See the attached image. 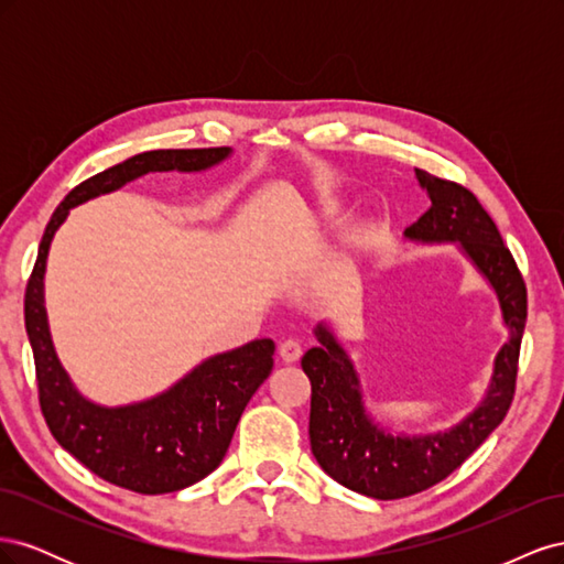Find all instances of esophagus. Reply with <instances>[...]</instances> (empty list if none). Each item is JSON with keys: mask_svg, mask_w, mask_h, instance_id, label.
Wrapping results in <instances>:
<instances>
[{"mask_svg": "<svg viewBox=\"0 0 564 564\" xmlns=\"http://www.w3.org/2000/svg\"><path fill=\"white\" fill-rule=\"evenodd\" d=\"M301 355H303V348L296 338H284L280 344V357L284 362H296Z\"/></svg>", "mask_w": 564, "mask_h": 564, "instance_id": "1", "label": "esophagus"}]
</instances>
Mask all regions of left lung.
Returning a JSON list of instances; mask_svg holds the SVG:
<instances>
[{
  "label": "left lung",
  "mask_w": 564,
  "mask_h": 564,
  "mask_svg": "<svg viewBox=\"0 0 564 564\" xmlns=\"http://www.w3.org/2000/svg\"><path fill=\"white\" fill-rule=\"evenodd\" d=\"M431 209L404 230L414 242H458L497 292L508 344L494 360L489 390L464 421L435 435H392L365 409L360 377L327 324H317L319 344L303 355L311 379V449L338 485L371 499H404L452 475L482 445L508 414L516 395L518 357L527 322V286L513 253L491 216L468 187L416 169Z\"/></svg>",
  "instance_id": "8db88e82"
}]
</instances>
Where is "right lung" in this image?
<instances>
[{
  "label": "right lung",
  "instance_id": "right-lung-1",
  "mask_svg": "<svg viewBox=\"0 0 564 564\" xmlns=\"http://www.w3.org/2000/svg\"><path fill=\"white\" fill-rule=\"evenodd\" d=\"M230 148L150 150L100 172L65 195L42 235L25 286V332L35 355L40 406L51 435L106 482L139 494L191 487L224 460L247 402L270 377L275 344L256 338L220 352L158 398L127 406H100L79 395L51 344L44 308V270L51 240L77 204L106 195L150 172H202Z\"/></svg>",
  "mask_w": 564,
  "mask_h": 564
}]
</instances>
